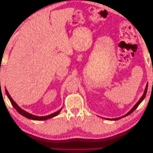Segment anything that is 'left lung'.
<instances>
[{
    "label": "left lung",
    "instance_id": "obj_1",
    "mask_svg": "<svg viewBox=\"0 0 153 153\" xmlns=\"http://www.w3.org/2000/svg\"><path fill=\"white\" fill-rule=\"evenodd\" d=\"M147 86H146V89H145V91H144V92H143V96L141 97V98L140 99V100L138 101L137 102V103L133 106V108L129 111V112L128 113V114H126V115H124V116H123V117H119V118H115V119H108V120H111V121H115V120H118V119H121V118H123V117H126V115H128L129 114H130L131 113H132L134 110H135L137 107H138V106L140 105V103L142 102V100L144 99V98H145V96H146V92H147Z\"/></svg>",
    "mask_w": 153,
    "mask_h": 153
}]
</instances>
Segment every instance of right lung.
Returning a JSON list of instances; mask_svg holds the SVG:
<instances>
[{
  "mask_svg": "<svg viewBox=\"0 0 153 153\" xmlns=\"http://www.w3.org/2000/svg\"><path fill=\"white\" fill-rule=\"evenodd\" d=\"M6 94H7V97H8V98L10 99V101H11V105L13 106V107L16 110L17 112H18V113H19V114H20L21 115H22L23 116H24V117H27V118H28V119H30L38 120V121H41V120H47V119H50V118H52V117H53L56 116L57 115H58V114L60 113V112H61V109L59 110V111H57V112H55V113H53V114H50V115H47V116H43V117L36 116V115H32V114H29V113H28V112H25V111H24V110H22V108H20L19 107V106H18L17 105V104L15 102V101H14L13 100V99L11 98V97L10 96V94L8 93V92H7V91L6 89Z\"/></svg>",
  "mask_w": 153,
  "mask_h": 153,
  "instance_id": "obj_1",
  "label": "right lung"
}]
</instances>
